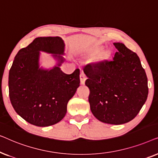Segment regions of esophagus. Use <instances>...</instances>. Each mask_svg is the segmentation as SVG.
I'll use <instances>...</instances> for the list:
<instances>
[{
    "mask_svg": "<svg viewBox=\"0 0 158 158\" xmlns=\"http://www.w3.org/2000/svg\"><path fill=\"white\" fill-rule=\"evenodd\" d=\"M80 79H81V83L82 85H83V84L85 83V81L86 80V76L83 72L81 73V75H80Z\"/></svg>",
    "mask_w": 158,
    "mask_h": 158,
    "instance_id": "esophagus-1",
    "label": "esophagus"
}]
</instances>
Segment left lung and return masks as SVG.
Here are the masks:
<instances>
[{
  "instance_id": "left-lung-1",
  "label": "left lung",
  "mask_w": 158,
  "mask_h": 158,
  "mask_svg": "<svg viewBox=\"0 0 158 158\" xmlns=\"http://www.w3.org/2000/svg\"><path fill=\"white\" fill-rule=\"evenodd\" d=\"M113 60L88 64L83 71L91 112L97 119L110 124L130 122L148 98V77L137 54L120 42Z\"/></svg>"
}]
</instances>
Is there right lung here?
Segmentation results:
<instances>
[{"label":"right lung","mask_w":158,"mask_h":158,"mask_svg":"<svg viewBox=\"0 0 158 158\" xmlns=\"http://www.w3.org/2000/svg\"><path fill=\"white\" fill-rule=\"evenodd\" d=\"M52 53L58 64L51 69L39 67L40 52ZM64 43L59 36L37 37L16 54L9 71L10 103L17 114L31 124L48 127L60 122L67 105L80 85V70L62 72Z\"/></svg>","instance_id":"obj_1"}]
</instances>
